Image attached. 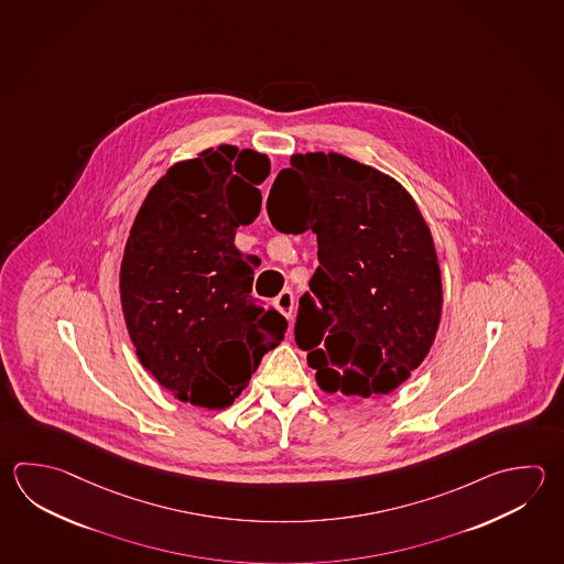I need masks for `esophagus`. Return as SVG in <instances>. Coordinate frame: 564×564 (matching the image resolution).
<instances>
[{
  "label": "esophagus",
  "mask_w": 564,
  "mask_h": 564,
  "mask_svg": "<svg viewBox=\"0 0 564 564\" xmlns=\"http://www.w3.org/2000/svg\"><path fill=\"white\" fill-rule=\"evenodd\" d=\"M275 307L279 308L288 319H291V315H293V291H289V289L281 291L275 297Z\"/></svg>",
  "instance_id": "34e87169"
}]
</instances>
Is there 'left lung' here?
Wrapping results in <instances>:
<instances>
[{
	"label": "left lung",
	"mask_w": 564,
	"mask_h": 564,
	"mask_svg": "<svg viewBox=\"0 0 564 564\" xmlns=\"http://www.w3.org/2000/svg\"><path fill=\"white\" fill-rule=\"evenodd\" d=\"M267 213L281 234L317 235L295 340L321 389L393 393L425 359L443 308L435 243L413 197L381 171L317 151L279 171Z\"/></svg>",
	"instance_id": "1"
}]
</instances>
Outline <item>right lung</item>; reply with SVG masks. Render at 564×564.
Here are the masks:
<instances>
[{
	"label": "right lung",
	"mask_w": 564,
	"mask_h": 564,
	"mask_svg": "<svg viewBox=\"0 0 564 564\" xmlns=\"http://www.w3.org/2000/svg\"><path fill=\"white\" fill-rule=\"evenodd\" d=\"M231 145L180 161L131 225L119 273L121 307L139 361L183 403L234 404L288 321L251 295L257 257L235 247L256 221L271 163Z\"/></svg>",
	"instance_id": "right-lung-1"
}]
</instances>
